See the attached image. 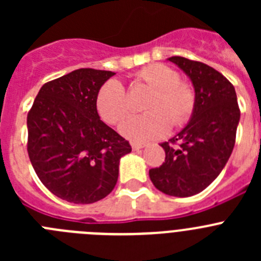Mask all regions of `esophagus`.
I'll list each match as a JSON object with an SVG mask.
<instances>
[{
  "label": "esophagus",
  "instance_id": "obj_1",
  "mask_svg": "<svg viewBox=\"0 0 261 261\" xmlns=\"http://www.w3.org/2000/svg\"><path fill=\"white\" fill-rule=\"evenodd\" d=\"M145 147V145L144 144H132V149L135 151H137V150H141V149H144Z\"/></svg>",
  "mask_w": 261,
  "mask_h": 261
}]
</instances>
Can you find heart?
<instances>
[{
	"mask_svg": "<svg viewBox=\"0 0 261 261\" xmlns=\"http://www.w3.org/2000/svg\"><path fill=\"white\" fill-rule=\"evenodd\" d=\"M140 82L153 90L147 99V114L126 119L120 125V133L136 144L154 141L167 135L170 120L174 125H181L190 119L195 107L192 87L181 82L180 75L171 66L150 64L137 73ZM96 108L106 123H120L130 111L128 94L119 80L107 81L96 96Z\"/></svg>",
	"mask_w": 261,
	"mask_h": 261,
	"instance_id": "1",
	"label": "heart"
}]
</instances>
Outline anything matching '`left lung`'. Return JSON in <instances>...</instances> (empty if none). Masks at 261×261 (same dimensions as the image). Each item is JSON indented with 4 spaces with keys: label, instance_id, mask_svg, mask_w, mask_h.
<instances>
[{
    "label": "left lung",
    "instance_id": "obj_1",
    "mask_svg": "<svg viewBox=\"0 0 261 261\" xmlns=\"http://www.w3.org/2000/svg\"><path fill=\"white\" fill-rule=\"evenodd\" d=\"M167 60L192 82L195 107L187 125L161 145L166 153L165 162L151 168L149 176L161 192L190 197L204 191L229 161L241 111L234 86L220 71L184 57Z\"/></svg>",
    "mask_w": 261,
    "mask_h": 261
}]
</instances>
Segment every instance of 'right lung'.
Instances as JSON below:
<instances>
[{
    "instance_id": "1",
    "label": "right lung",
    "mask_w": 261,
    "mask_h": 261,
    "mask_svg": "<svg viewBox=\"0 0 261 261\" xmlns=\"http://www.w3.org/2000/svg\"><path fill=\"white\" fill-rule=\"evenodd\" d=\"M116 73L78 69L43 85L27 115L30 161L60 199L93 204L116 186L120 159L132 147L103 123L99 90Z\"/></svg>"
}]
</instances>
